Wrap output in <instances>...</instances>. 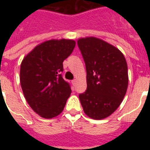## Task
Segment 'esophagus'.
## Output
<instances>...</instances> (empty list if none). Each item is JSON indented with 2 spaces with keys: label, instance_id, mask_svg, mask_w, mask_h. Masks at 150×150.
<instances>
[{
  "label": "esophagus",
  "instance_id": "esophagus-1",
  "mask_svg": "<svg viewBox=\"0 0 150 150\" xmlns=\"http://www.w3.org/2000/svg\"><path fill=\"white\" fill-rule=\"evenodd\" d=\"M76 83H77V80H76V79H73V80H72V84L74 85V86L76 84Z\"/></svg>",
  "mask_w": 150,
  "mask_h": 150
}]
</instances>
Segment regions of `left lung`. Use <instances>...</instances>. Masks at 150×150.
Masks as SVG:
<instances>
[{
    "label": "left lung",
    "mask_w": 150,
    "mask_h": 150,
    "mask_svg": "<svg viewBox=\"0 0 150 150\" xmlns=\"http://www.w3.org/2000/svg\"><path fill=\"white\" fill-rule=\"evenodd\" d=\"M78 46L87 71V90L79 94L85 114L102 120L112 114L125 96L128 66L120 50L94 37L79 38Z\"/></svg>",
    "instance_id": "left-lung-1"
}]
</instances>
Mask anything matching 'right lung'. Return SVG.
I'll return each mask as SVG.
<instances>
[{
    "mask_svg": "<svg viewBox=\"0 0 150 150\" xmlns=\"http://www.w3.org/2000/svg\"><path fill=\"white\" fill-rule=\"evenodd\" d=\"M75 42L51 39L35 46L21 64L20 82L29 105L46 119L62 112L71 89L62 78V62L71 54Z\"/></svg>",
    "mask_w": 150,
    "mask_h": 150,
    "instance_id": "right-lung-1",
    "label": "right lung"
}]
</instances>
